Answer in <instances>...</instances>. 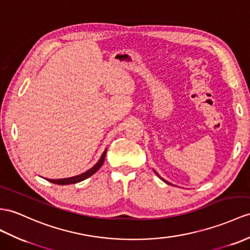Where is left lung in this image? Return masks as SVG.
Here are the masks:
<instances>
[{"label": "left lung", "instance_id": "1", "mask_svg": "<svg viewBox=\"0 0 250 250\" xmlns=\"http://www.w3.org/2000/svg\"><path fill=\"white\" fill-rule=\"evenodd\" d=\"M155 173H156V172H155ZM156 174H157V173H156ZM157 176H158V177H159V178H160V179H161V180H163V181H164V182H167V184H168V185H171V184H169V182H167V181H166V180H164V179H163V178H162V177H160V176H159V175H158V174H157Z\"/></svg>", "mask_w": 250, "mask_h": 250}]
</instances>
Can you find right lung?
Masks as SVG:
<instances>
[{
  "mask_svg": "<svg viewBox=\"0 0 250 250\" xmlns=\"http://www.w3.org/2000/svg\"><path fill=\"white\" fill-rule=\"evenodd\" d=\"M106 153H107V148L104 150V153L101 156L100 160L96 162V164L94 167H91L90 169H88L87 172H84L81 175L77 176H73V177H69V178H62V179H47L52 184H56V185H62V186H65V185H72V184H77V182H81L84 179L89 178L90 176H92L96 171H99L100 167L103 166V163L105 161V157H106Z\"/></svg>",
  "mask_w": 250,
  "mask_h": 250,
  "instance_id": "1",
  "label": "right lung"
}]
</instances>
